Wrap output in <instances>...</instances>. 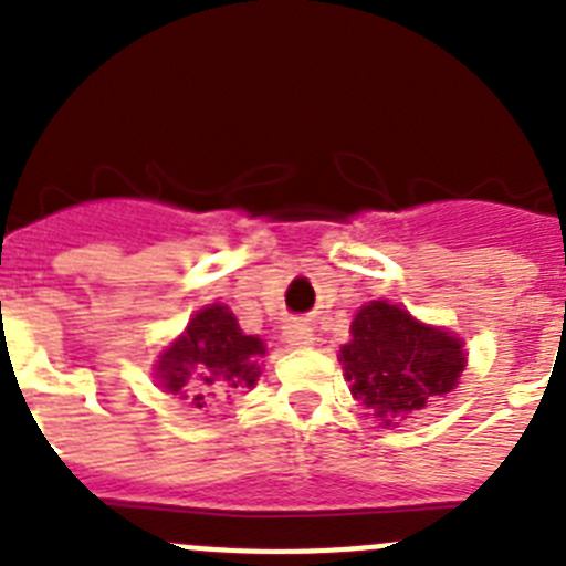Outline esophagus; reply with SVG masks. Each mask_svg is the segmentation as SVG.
Masks as SVG:
<instances>
[{
    "instance_id": "1",
    "label": "esophagus",
    "mask_w": 566,
    "mask_h": 566,
    "mask_svg": "<svg viewBox=\"0 0 566 566\" xmlns=\"http://www.w3.org/2000/svg\"><path fill=\"white\" fill-rule=\"evenodd\" d=\"M283 337H286V343L292 345V348H308V345L314 343L312 326L303 323V319H292L286 326V332H283Z\"/></svg>"
}]
</instances>
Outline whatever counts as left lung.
Returning <instances> with one entry per match:
<instances>
[{"label":"left lung","mask_w":566,"mask_h":566,"mask_svg":"<svg viewBox=\"0 0 566 566\" xmlns=\"http://www.w3.org/2000/svg\"><path fill=\"white\" fill-rule=\"evenodd\" d=\"M345 379L365 411L397 424L457 388L468 354L457 334L419 323L402 306L371 300L352 323L339 348Z\"/></svg>","instance_id":"obj_1"}]
</instances>
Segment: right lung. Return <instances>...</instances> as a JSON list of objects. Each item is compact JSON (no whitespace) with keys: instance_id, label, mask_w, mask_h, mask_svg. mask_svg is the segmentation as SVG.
<instances>
[{"instance_id":"1","label":"right lung","mask_w":566,"mask_h":566,"mask_svg":"<svg viewBox=\"0 0 566 566\" xmlns=\"http://www.w3.org/2000/svg\"><path fill=\"white\" fill-rule=\"evenodd\" d=\"M263 354V339L243 334L229 306L212 303L195 314L187 332L158 354L155 382L167 394L189 399L195 408H207L221 394L254 388Z\"/></svg>"}]
</instances>
